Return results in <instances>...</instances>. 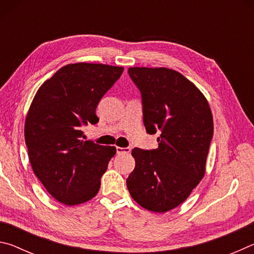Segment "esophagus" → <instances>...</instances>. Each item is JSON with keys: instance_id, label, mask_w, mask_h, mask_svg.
Instances as JSON below:
<instances>
[{"instance_id": "esophagus-1", "label": "esophagus", "mask_w": 254, "mask_h": 254, "mask_svg": "<svg viewBox=\"0 0 254 254\" xmlns=\"http://www.w3.org/2000/svg\"><path fill=\"white\" fill-rule=\"evenodd\" d=\"M131 149L130 148H121V147H117V153L118 154H126V153H130Z\"/></svg>"}]
</instances>
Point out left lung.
Segmentation results:
<instances>
[{
  "label": "left lung",
  "mask_w": 254,
  "mask_h": 254,
  "mask_svg": "<svg viewBox=\"0 0 254 254\" xmlns=\"http://www.w3.org/2000/svg\"><path fill=\"white\" fill-rule=\"evenodd\" d=\"M142 97L143 123L158 133V148H134L135 168L127 179L137 204L165 213L187 199L205 175L213 137L212 111L198 88L169 68H128Z\"/></svg>",
  "instance_id": "8db88e82"
}]
</instances>
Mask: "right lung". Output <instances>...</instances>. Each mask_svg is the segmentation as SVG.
Returning a JSON list of instances; mask_svg holds the SVG:
<instances>
[{
	"label": "right lung",
	"mask_w": 254,
	"mask_h": 254,
	"mask_svg": "<svg viewBox=\"0 0 254 254\" xmlns=\"http://www.w3.org/2000/svg\"><path fill=\"white\" fill-rule=\"evenodd\" d=\"M123 70L103 64H69L40 86L30 105L24 124L29 160L60 203L83 204L100 190L117 149L83 140L81 127L98 122L97 104Z\"/></svg>",
	"instance_id": "obj_1"
}]
</instances>
